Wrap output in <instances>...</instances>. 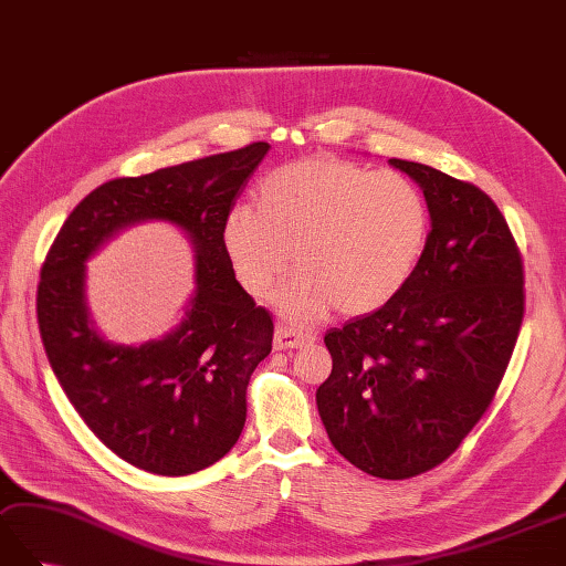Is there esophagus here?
Here are the masks:
<instances>
[{
	"label": "esophagus",
	"instance_id": "34e87169",
	"mask_svg": "<svg viewBox=\"0 0 566 566\" xmlns=\"http://www.w3.org/2000/svg\"><path fill=\"white\" fill-rule=\"evenodd\" d=\"M313 339L315 337L311 333H301L289 325H277V331H274V349H296L313 343Z\"/></svg>",
	"mask_w": 566,
	"mask_h": 566
}]
</instances>
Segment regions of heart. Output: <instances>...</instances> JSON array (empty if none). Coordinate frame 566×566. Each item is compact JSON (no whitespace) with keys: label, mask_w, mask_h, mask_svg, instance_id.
<instances>
[{"label":"heart","mask_w":566,"mask_h":566,"mask_svg":"<svg viewBox=\"0 0 566 566\" xmlns=\"http://www.w3.org/2000/svg\"><path fill=\"white\" fill-rule=\"evenodd\" d=\"M429 233V209L410 178L335 159L274 168L258 188V209L223 219L221 243L235 280L270 296L289 262L298 277L280 296L289 321L308 323L333 306L364 315L412 277Z\"/></svg>","instance_id":"1"}]
</instances>
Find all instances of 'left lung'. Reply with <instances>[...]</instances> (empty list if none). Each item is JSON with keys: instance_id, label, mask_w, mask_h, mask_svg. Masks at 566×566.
<instances>
[{"instance_id": "8db88e82", "label": "left lung", "mask_w": 566, "mask_h": 566, "mask_svg": "<svg viewBox=\"0 0 566 566\" xmlns=\"http://www.w3.org/2000/svg\"><path fill=\"white\" fill-rule=\"evenodd\" d=\"M424 192L431 231L396 298L325 335L333 371L315 402L339 455L374 478L443 463L480 422L523 321V262L480 188L388 159Z\"/></svg>"}]
</instances>
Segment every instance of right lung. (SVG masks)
Returning a JSON list of instances; mask_svg holds the SVG:
<instances>
[{
	"instance_id": "add662e5",
	"label": "right lung",
	"mask_w": 566,
	"mask_h": 566,
	"mask_svg": "<svg viewBox=\"0 0 566 566\" xmlns=\"http://www.w3.org/2000/svg\"><path fill=\"white\" fill-rule=\"evenodd\" d=\"M268 142L117 178L62 223L41 270L38 327L64 396L123 461L180 478L214 465L245 424V388L272 349L274 325L223 253V219ZM164 220L193 245L196 289L174 332L142 346L103 338L85 301V262L137 222Z\"/></svg>"
}]
</instances>
